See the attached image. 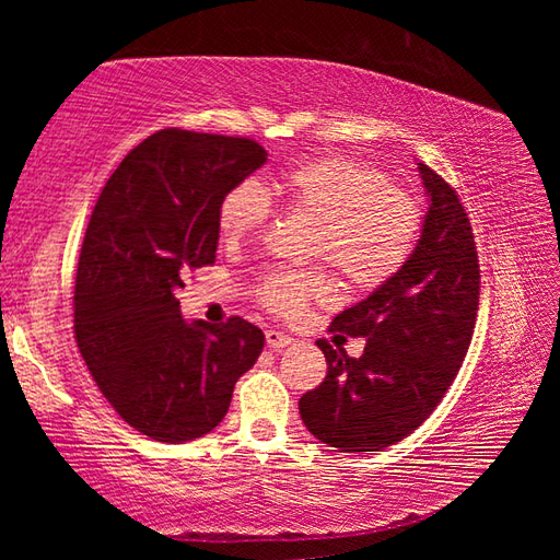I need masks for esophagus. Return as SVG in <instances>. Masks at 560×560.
<instances>
[{
  "mask_svg": "<svg viewBox=\"0 0 560 560\" xmlns=\"http://www.w3.org/2000/svg\"><path fill=\"white\" fill-rule=\"evenodd\" d=\"M291 343H293V338L287 336V334H281V330H267V346L271 350H283Z\"/></svg>",
  "mask_w": 560,
  "mask_h": 560,
  "instance_id": "34e87169",
  "label": "esophagus"
}]
</instances>
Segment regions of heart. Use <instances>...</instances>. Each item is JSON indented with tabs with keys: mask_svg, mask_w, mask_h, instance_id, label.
Segmentation results:
<instances>
[{
	"mask_svg": "<svg viewBox=\"0 0 560 560\" xmlns=\"http://www.w3.org/2000/svg\"><path fill=\"white\" fill-rule=\"evenodd\" d=\"M293 212L316 217L311 257L328 259L348 287H383L405 267L417 244L422 212L415 197L387 183L377 167L340 155L301 160L281 167L267 189L259 183L234 185L217 207V230L224 242H242L267 224L269 195ZM320 271H277L264 279L259 299L273 314L299 316L308 299L324 296Z\"/></svg>",
	"mask_w": 560,
	"mask_h": 560,
	"instance_id": "1",
	"label": "heart"
}]
</instances>
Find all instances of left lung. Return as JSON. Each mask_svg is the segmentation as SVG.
<instances>
[{
  "mask_svg": "<svg viewBox=\"0 0 560 560\" xmlns=\"http://www.w3.org/2000/svg\"><path fill=\"white\" fill-rule=\"evenodd\" d=\"M428 212L410 259L390 281L334 318L365 338L360 358L316 340L328 373L299 400L308 432L340 452H381L428 420L467 355L479 306V259L459 197L428 165Z\"/></svg>",
  "mask_w": 560,
  "mask_h": 560,
  "instance_id": "left-lung-1",
  "label": "left lung"
}]
</instances>
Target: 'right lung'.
<instances>
[{"label": "right lung", "instance_id": "add662e5", "mask_svg": "<svg viewBox=\"0 0 560 560\" xmlns=\"http://www.w3.org/2000/svg\"><path fill=\"white\" fill-rule=\"evenodd\" d=\"M267 163L246 138L158 130L122 158L83 236L73 330L93 381L130 428L183 444L212 432L264 334L234 316L185 320V273L214 264L217 207Z\"/></svg>", "mask_w": 560, "mask_h": 560}]
</instances>
